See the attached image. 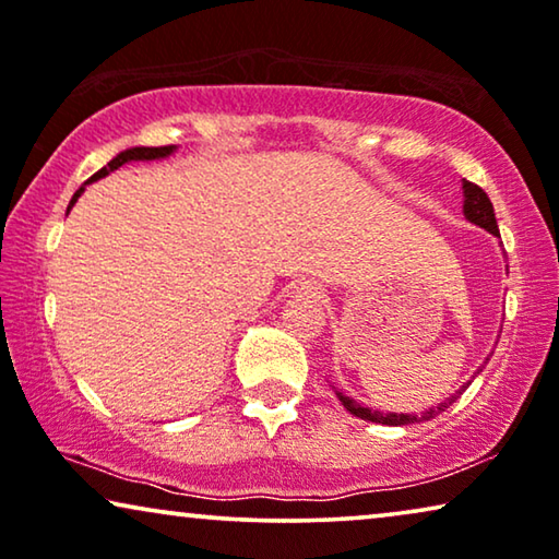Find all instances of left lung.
I'll return each mask as SVG.
<instances>
[{
	"instance_id": "8db88e82",
	"label": "left lung",
	"mask_w": 559,
	"mask_h": 559,
	"mask_svg": "<svg viewBox=\"0 0 559 559\" xmlns=\"http://www.w3.org/2000/svg\"><path fill=\"white\" fill-rule=\"evenodd\" d=\"M463 193H465V203H463V213L465 218L471 221V224H476L480 228H486V231H491L499 236V226H496V213H493V205H491V198L486 195L484 188H478L476 182H463ZM484 371V369H478ZM465 389V386H463ZM461 389V392H463ZM461 392H455L450 400H445L438 407L430 409V412H423V415H384V412H377V409H369V407H361V404L350 400V396L338 394V400L343 402V407H346L350 415L354 417H361V419H369V423H377V425H394V427H402V425H412V423H425V419H432L438 417L440 412H445L450 404H453Z\"/></svg>"
}]
</instances>
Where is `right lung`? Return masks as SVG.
Instances as JSON below:
<instances>
[{
    "instance_id": "1",
    "label": "right lung",
    "mask_w": 559,
    "mask_h": 559,
    "mask_svg": "<svg viewBox=\"0 0 559 559\" xmlns=\"http://www.w3.org/2000/svg\"><path fill=\"white\" fill-rule=\"evenodd\" d=\"M173 150H175L173 144H165V147H134V150H127V152H121V155L114 157L109 165L102 167V170L91 175V180H88V182H94V180H98V178H104V175L114 173V170H117V167H121L124 163H132V159H155V157H167V155H170ZM81 193H83V188L75 190V195H73L71 205H73L75 201H79V195H81ZM71 205H68V209H71Z\"/></svg>"
}]
</instances>
